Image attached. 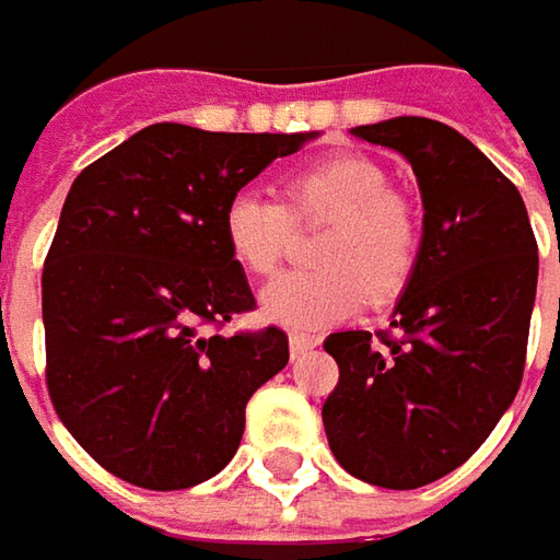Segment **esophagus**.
Masks as SVG:
<instances>
[{
  "mask_svg": "<svg viewBox=\"0 0 560 560\" xmlns=\"http://www.w3.org/2000/svg\"><path fill=\"white\" fill-rule=\"evenodd\" d=\"M320 346V339L312 334H292L290 336V352L292 358H302V355H308L312 349H317Z\"/></svg>",
  "mask_w": 560,
  "mask_h": 560,
  "instance_id": "34e87169",
  "label": "esophagus"
}]
</instances>
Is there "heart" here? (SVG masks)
<instances>
[{"label": "heart", "instance_id": "heart-1", "mask_svg": "<svg viewBox=\"0 0 560 560\" xmlns=\"http://www.w3.org/2000/svg\"><path fill=\"white\" fill-rule=\"evenodd\" d=\"M324 224L317 270L287 273L261 290V314L292 330L339 324L371 302H389L415 277L423 246L418 205L389 186L386 167L358 152L299 167L283 177V202L236 192L224 211V240L236 265L268 277L290 255L295 226Z\"/></svg>", "mask_w": 560, "mask_h": 560}]
</instances>
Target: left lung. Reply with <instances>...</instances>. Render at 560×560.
Segmentation results:
<instances>
[{
  "instance_id": "8db88e82",
  "label": "left lung",
  "mask_w": 560,
  "mask_h": 560,
  "mask_svg": "<svg viewBox=\"0 0 560 560\" xmlns=\"http://www.w3.org/2000/svg\"><path fill=\"white\" fill-rule=\"evenodd\" d=\"M355 137L401 152L423 196V246L389 330L324 339L336 462L383 489L462 467L521 389L539 246L517 186L448 124L393 118Z\"/></svg>"
}]
</instances>
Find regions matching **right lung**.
<instances>
[{"instance_id":"right-lung-1","label":"right lung","mask_w":560,"mask_h":560,"mask_svg":"<svg viewBox=\"0 0 560 560\" xmlns=\"http://www.w3.org/2000/svg\"><path fill=\"white\" fill-rule=\"evenodd\" d=\"M305 140L152 124L80 171L43 265L46 386L108 474L167 492L236 455L246 401L287 368L290 339L221 334L255 308L224 211Z\"/></svg>"}]
</instances>
